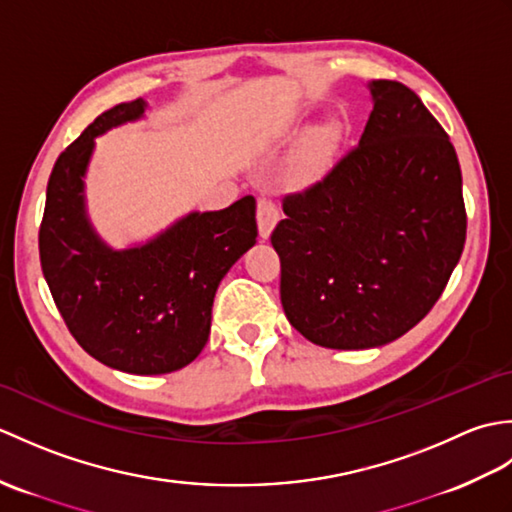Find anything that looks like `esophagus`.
I'll use <instances>...</instances> for the list:
<instances>
[{"label": "esophagus", "instance_id": "34e87169", "mask_svg": "<svg viewBox=\"0 0 512 512\" xmlns=\"http://www.w3.org/2000/svg\"><path fill=\"white\" fill-rule=\"evenodd\" d=\"M279 222V209H277V202L270 198V195H262V198L257 200V226H259V235L264 239L270 237L273 233L275 224Z\"/></svg>", "mask_w": 512, "mask_h": 512}]
</instances>
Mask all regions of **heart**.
Instances as JSON below:
<instances>
[{"label":"heart","mask_w":512,"mask_h":512,"mask_svg":"<svg viewBox=\"0 0 512 512\" xmlns=\"http://www.w3.org/2000/svg\"><path fill=\"white\" fill-rule=\"evenodd\" d=\"M332 147H334V140L330 134H325V132L314 134L306 143V147H303V154L299 160L301 176H312V173H317L325 165V162L330 160Z\"/></svg>","instance_id":"obj_1"}]
</instances>
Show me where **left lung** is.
Here are the masks:
<instances>
[{"label":"left lung","instance_id":"left-lung-1","mask_svg":"<svg viewBox=\"0 0 512 512\" xmlns=\"http://www.w3.org/2000/svg\"><path fill=\"white\" fill-rule=\"evenodd\" d=\"M374 110L354 149L284 198L270 242L281 306L295 330L332 350H367L436 306L466 239L458 154L420 96L369 85Z\"/></svg>","mask_w":512,"mask_h":512}]
</instances>
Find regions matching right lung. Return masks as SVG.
Here are the masks:
<instances>
[{
  "label": "right lung",
  "instance_id": "obj_1",
  "mask_svg": "<svg viewBox=\"0 0 512 512\" xmlns=\"http://www.w3.org/2000/svg\"><path fill=\"white\" fill-rule=\"evenodd\" d=\"M145 112L127 101L61 151L48 180L39 226L43 277L70 334L85 352L127 374H169L209 341L215 290L255 244V198L224 211L191 213L127 250L105 246L85 217L83 176L94 138Z\"/></svg>",
  "mask_w": 512,
  "mask_h": 512
}]
</instances>
